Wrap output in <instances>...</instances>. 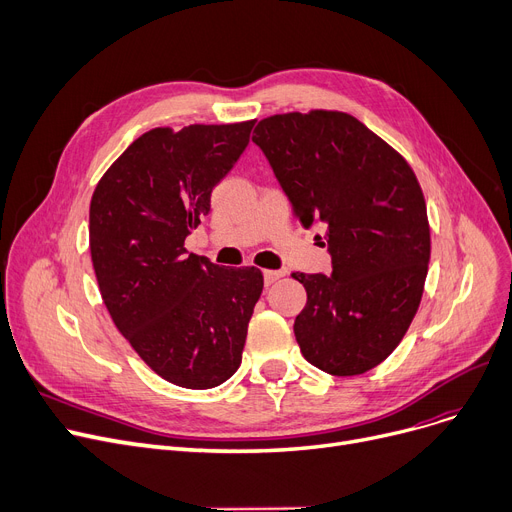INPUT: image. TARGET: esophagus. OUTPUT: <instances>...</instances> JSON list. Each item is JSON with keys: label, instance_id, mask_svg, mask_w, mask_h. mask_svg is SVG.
Here are the masks:
<instances>
[{"label": "esophagus", "instance_id": "obj_1", "mask_svg": "<svg viewBox=\"0 0 512 512\" xmlns=\"http://www.w3.org/2000/svg\"><path fill=\"white\" fill-rule=\"evenodd\" d=\"M283 275H285L283 271H271V269L264 271V283H266V285H273V283H275L277 279H281Z\"/></svg>", "mask_w": 512, "mask_h": 512}]
</instances>
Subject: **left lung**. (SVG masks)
<instances>
[{
	"mask_svg": "<svg viewBox=\"0 0 512 512\" xmlns=\"http://www.w3.org/2000/svg\"><path fill=\"white\" fill-rule=\"evenodd\" d=\"M252 141L300 223L327 227L331 275L294 273L308 302L294 333L329 375L367 373L402 342L421 304L431 237L408 162L346 112L260 120Z\"/></svg>",
	"mask_w": 512,
	"mask_h": 512,
	"instance_id": "8db88e82",
	"label": "left lung"
}]
</instances>
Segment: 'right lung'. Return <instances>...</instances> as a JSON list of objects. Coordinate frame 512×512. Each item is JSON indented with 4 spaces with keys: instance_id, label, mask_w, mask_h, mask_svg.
Listing matches in <instances>:
<instances>
[{
    "instance_id": "obj_1",
    "label": "right lung",
    "mask_w": 512,
    "mask_h": 512,
    "mask_svg": "<svg viewBox=\"0 0 512 512\" xmlns=\"http://www.w3.org/2000/svg\"><path fill=\"white\" fill-rule=\"evenodd\" d=\"M252 127L152 129L120 154L91 198V262L116 329L154 373L187 389L216 387L239 369L262 294L256 266L225 269L185 250Z\"/></svg>"
}]
</instances>
